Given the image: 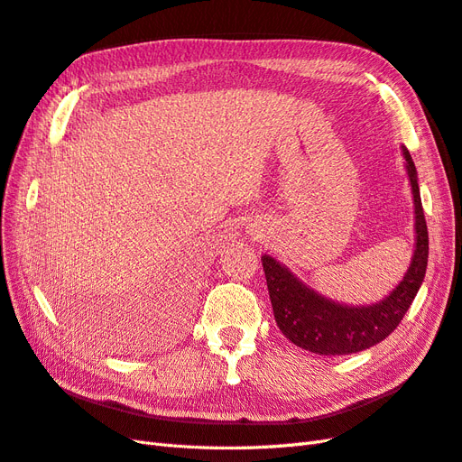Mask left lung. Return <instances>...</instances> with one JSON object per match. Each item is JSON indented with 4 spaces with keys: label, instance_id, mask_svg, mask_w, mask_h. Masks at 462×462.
<instances>
[{
    "label": "left lung",
    "instance_id": "8db88e82",
    "mask_svg": "<svg viewBox=\"0 0 462 462\" xmlns=\"http://www.w3.org/2000/svg\"><path fill=\"white\" fill-rule=\"evenodd\" d=\"M402 152L406 158V171L413 207H416V250L408 273L384 300L371 306H347L324 299L322 294L306 287L299 277H294L289 267L281 265L271 255H262L275 322L294 346L318 355H347L369 349L394 332L416 299L428 269L430 236L423 217L416 165L406 148H402Z\"/></svg>",
    "mask_w": 462,
    "mask_h": 462
}]
</instances>
